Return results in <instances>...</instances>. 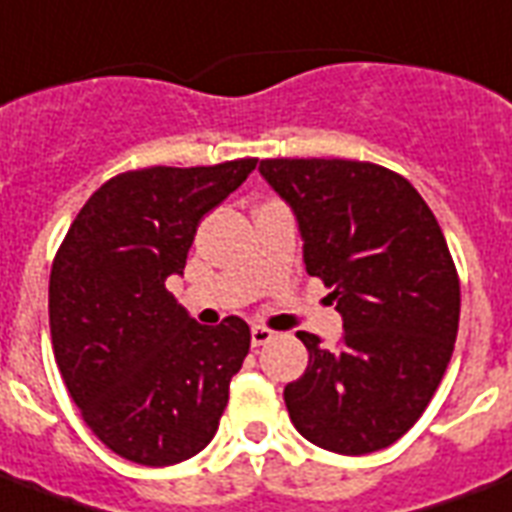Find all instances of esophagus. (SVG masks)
Returning a JSON list of instances; mask_svg holds the SVG:
<instances>
[{
  "mask_svg": "<svg viewBox=\"0 0 512 512\" xmlns=\"http://www.w3.org/2000/svg\"><path fill=\"white\" fill-rule=\"evenodd\" d=\"M271 338H273V330H268V327L263 325L252 327V346H265Z\"/></svg>",
  "mask_w": 512,
  "mask_h": 512,
  "instance_id": "esophagus-1",
  "label": "esophagus"
}]
</instances>
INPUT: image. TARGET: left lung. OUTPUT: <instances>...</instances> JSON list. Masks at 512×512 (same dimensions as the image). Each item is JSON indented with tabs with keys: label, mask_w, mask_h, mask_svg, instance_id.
I'll return each mask as SVG.
<instances>
[{
	"label": "left lung",
	"mask_w": 512,
	"mask_h": 512,
	"mask_svg": "<svg viewBox=\"0 0 512 512\" xmlns=\"http://www.w3.org/2000/svg\"><path fill=\"white\" fill-rule=\"evenodd\" d=\"M265 182L290 204L308 276L330 287L343 335L308 349L306 373L284 386L300 435L362 456L419 421L454 354L459 276L435 214L395 171L341 158H268Z\"/></svg>",
	"instance_id": "1"
}]
</instances>
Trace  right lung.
Masks as SVG:
<instances>
[{
  "mask_svg": "<svg viewBox=\"0 0 512 512\" xmlns=\"http://www.w3.org/2000/svg\"><path fill=\"white\" fill-rule=\"evenodd\" d=\"M257 158L152 166L117 174L85 201L50 271L53 354L96 438L144 467L185 462L209 446L249 325H198L166 290L185 271L198 222Z\"/></svg>",
  "mask_w": 512,
  "mask_h": 512,
  "instance_id": "1",
  "label": "right lung"
}]
</instances>
